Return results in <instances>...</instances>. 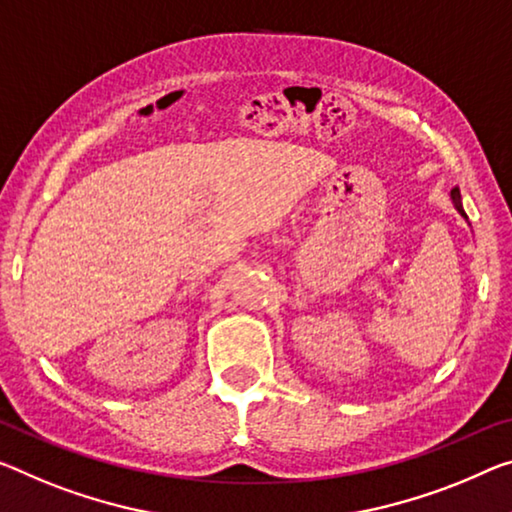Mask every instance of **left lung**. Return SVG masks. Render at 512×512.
Wrapping results in <instances>:
<instances>
[{
    "mask_svg": "<svg viewBox=\"0 0 512 512\" xmlns=\"http://www.w3.org/2000/svg\"><path fill=\"white\" fill-rule=\"evenodd\" d=\"M451 199H453V206H455V210H458L460 215L467 219V212H465V208H462V196H460V190H458V187H453V190H451Z\"/></svg>",
    "mask_w": 512,
    "mask_h": 512,
    "instance_id": "left-lung-1",
    "label": "left lung"
}]
</instances>
